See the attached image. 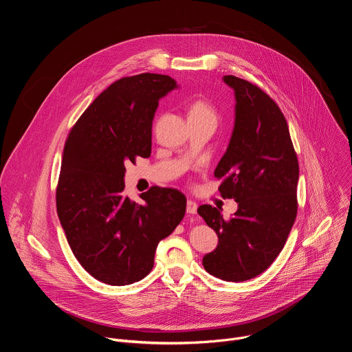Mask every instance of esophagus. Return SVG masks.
Instances as JSON below:
<instances>
[{"label": "esophagus", "instance_id": "esophagus-1", "mask_svg": "<svg viewBox=\"0 0 352 352\" xmlns=\"http://www.w3.org/2000/svg\"><path fill=\"white\" fill-rule=\"evenodd\" d=\"M196 212H197V204L193 202V200H188V202H186V213L196 214Z\"/></svg>", "mask_w": 352, "mask_h": 352}]
</instances>
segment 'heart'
<instances>
[{
    "instance_id": "obj_1",
    "label": "heart",
    "mask_w": 352,
    "mask_h": 352,
    "mask_svg": "<svg viewBox=\"0 0 352 352\" xmlns=\"http://www.w3.org/2000/svg\"><path fill=\"white\" fill-rule=\"evenodd\" d=\"M206 120L216 122L217 113L216 109L205 98H196L188 107V121Z\"/></svg>"
}]
</instances>
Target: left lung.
<instances>
[{
  "instance_id": "1",
  "label": "left lung",
  "mask_w": 352,
  "mask_h": 352,
  "mask_svg": "<svg viewBox=\"0 0 352 352\" xmlns=\"http://www.w3.org/2000/svg\"><path fill=\"white\" fill-rule=\"evenodd\" d=\"M224 82L235 93V124L227 152L216 167L223 197L238 210L226 220L210 205L199 206L219 245L204 267L226 281L263 273L278 256L296 217L299 166L284 114L259 86L234 75Z\"/></svg>"
}]
</instances>
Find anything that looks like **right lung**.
Returning <instances> with one entry per match:
<instances>
[{"mask_svg":"<svg viewBox=\"0 0 352 352\" xmlns=\"http://www.w3.org/2000/svg\"><path fill=\"white\" fill-rule=\"evenodd\" d=\"M177 82L159 74L116 80L68 133L56 200L67 241L96 280L126 285L146 277L159 242L185 216L186 197L152 186L135 202L124 193L125 164L152 153L159 100Z\"/></svg>","mask_w":352,"mask_h":352,"instance_id":"1","label":"right lung"}]
</instances>
